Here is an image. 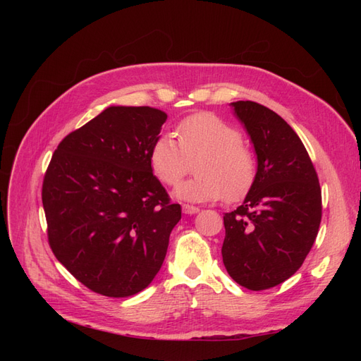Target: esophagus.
<instances>
[{"instance_id": "esophagus-1", "label": "esophagus", "mask_w": 361, "mask_h": 361, "mask_svg": "<svg viewBox=\"0 0 361 361\" xmlns=\"http://www.w3.org/2000/svg\"><path fill=\"white\" fill-rule=\"evenodd\" d=\"M182 211H183V214L192 215V214H197L199 212V207L197 206H192V204H182Z\"/></svg>"}]
</instances>
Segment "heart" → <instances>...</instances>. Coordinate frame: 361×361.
<instances>
[{
    "instance_id": "b5f03b06",
    "label": "heart",
    "mask_w": 361,
    "mask_h": 361,
    "mask_svg": "<svg viewBox=\"0 0 361 361\" xmlns=\"http://www.w3.org/2000/svg\"><path fill=\"white\" fill-rule=\"evenodd\" d=\"M178 140L161 134L152 143V171L164 185H176L191 170L195 176L176 188V195L190 202H209L224 197L243 199L256 180L257 162L243 133L214 113H197L182 118L176 128Z\"/></svg>"
}]
</instances>
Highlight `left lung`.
Wrapping results in <instances>:
<instances>
[{"label": "left lung", "instance_id": "8db88e82", "mask_svg": "<svg viewBox=\"0 0 361 361\" xmlns=\"http://www.w3.org/2000/svg\"><path fill=\"white\" fill-rule=\"evenodd\" d=\"M251 138L257 174L245 200L224 214V267L238 285L265 290L300 269L322 216L318 174L297 133L269 108L231 104Z\"/></svg>", "mask_w": 361, "mask_h": 361}]
</instances>
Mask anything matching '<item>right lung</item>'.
Instances as JSON below:
<instances>
[{
	"label": "right lung",
	"instance_id": "1",
	"mask_svg": "<svg viewBox=\"0 0 361 361\" xmlns=\"http://www.w3.org/2000/svg\"><path fill=\"white\" fill-rule=\"evenodd\" d=\"M166 120L157 108L108 106L61 140L43 178L54 256L105 297L150 285L180 220V204L170 202L149 161Z\"/></svg>",
	"mask_w": 361,
	"mask_h": 361
}]
</instances>
